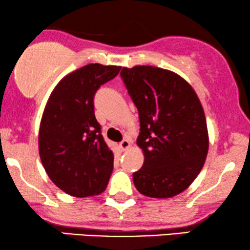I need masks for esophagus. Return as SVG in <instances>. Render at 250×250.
Listing matches in <instances>:
<instances>
[{"mask_svg":"<svg viewBox=\"0 0 250 250\" xmlns=\"http://www.w3.org/2000/svg\"><path fill=\"white\" fill-rule=\"evenodd\" d=\"M119 146H121L122 150H127L129 146H131V142L128 140H123V141L119 143Z\"/></svg>","mask_w":250,"mask_h":250,"instance_id":"1","label":"esophagus"}]
</instances>
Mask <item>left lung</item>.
I'll use <instances>...</instances> for the list:
<instances>
[{
    "label": "left lung",
    "instance_id": "8db88e82",
    "mask_svg": "<svg viewBox=\"0 0 250 250\" xmlns=\"http://www.w3.org/2000/svg\"><path fill=\"white\" fill-rule=\"evenodd\" d=\"M121 76L136 105L145 163L133 174L140 193L170 198L188 189L203 168L209 140L199 98L173 71L152 66L123 67Z\"/></svg>",
    "mask_w": 250,
    "mask_h": 250
}]
</instances>
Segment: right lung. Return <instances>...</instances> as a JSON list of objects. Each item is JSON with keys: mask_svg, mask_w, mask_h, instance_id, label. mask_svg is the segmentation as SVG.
Returning a JSON list of instances; mask_svg holds the SVG:
<instances>
[{"mask_svg": "<svg viewBox=\"0 0 250 250\" xmlns=\"http://www.w3.org/2000/svg\"><path fill=\"white\" fill-rule=\"evenodd\" d=\"M119 70V66L86 64L57 84L44 108L39 133L41 162L50 180L70 196H97L108 186L114 153L101 135L93 98Z\"/></svg>", "mask_w": 250, "mask_h": 250, "instance_id": "right-lung-1", "label": "right lung"}]
</instances>
